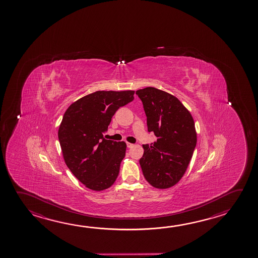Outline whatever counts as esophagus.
Returning <instances> with one entry per match:
<instances>
[{"label": "esophagus", "instance_id": "obj_1", "mask_svg": "<svg viewBox=\"0 0 258 258\" xmlns=\"http://www.w3.org/2000/svg\"><path fill=\"white\" fill-rule=\"evenodd\" d=\"M133 146H134V144H132V143H130V142H127V148H132Z\"/></svg>", "mask_w": 258, "mask_h": 258}]
</instances>
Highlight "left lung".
I'll use <instances>...</instances> for the list:
<instances>
[{
	"label": "left lung",
	"instance_id": "1",
	"mask_svg": "<svg viewBox=\"0 0 258 258\" xmlns=\"http://www.w3.org/2000/svg\"><path fill=\"white\" fill-rule=\"evenodd\" d=\"M147 116L148 131L157 140L143 145L140 159L146 180L166 189L176 185L184 176L197 145L194 118L176 97L153 87L138 90Z\"/></svg>",
	"mask_w": 258,
	"mask_h": 258
}]
</instances>
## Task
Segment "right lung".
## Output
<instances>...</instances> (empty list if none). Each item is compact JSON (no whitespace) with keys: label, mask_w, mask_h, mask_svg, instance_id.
<instances>
[{"label":"right lung","mask_w":258,"mask_h":258,"mask_svg":"<svg viewBox=\"0 0 258 258\" xmlns=\"http://www.w3.org/2000/svg\"><path fill=\"white\" fill-rule=\"evenodd\" d=\"M134 92L96 91L74 101L64 113L58 131L64 161L90 189H107L118 177L127 145L105 140L102 132L115 112L133 100Z\"/></svg>","instance_id":"add662e5"}]
</instances>
